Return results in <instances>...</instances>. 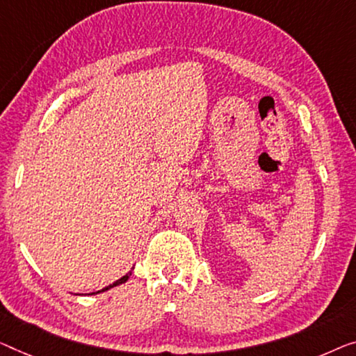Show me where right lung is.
<instances>
[{
    "label": "right lung",
    "instance_id": "1",
    "mask_svg": "<svg viewBox=\"0 0 356 356\" xmlns=\"http://www.w3.org/2000/svg\"><path fill=\"white\" fill-rule=\"evenodd\" d=\"M132 270H134V267H132V268L129 270V272H127V273L124 275V277H121L120 280H116V281H115V283H111V284H108V286H105V288H104V289H100V291H95V293H91V294H99V293H104V291H108V289H111V288H115V286H120V284H123V283H126V281H127V278H129V277H131Z\"/></svg>",
    "mask_w": 356,
    "mask_h": 356
}]
</instances>
